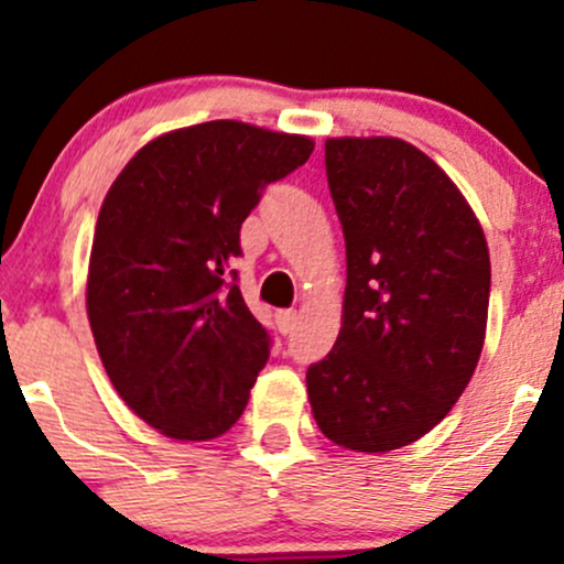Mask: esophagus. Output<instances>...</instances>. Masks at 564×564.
<instances>
[{"label":"esophagus","mask_w":564,"mask_h":564,"mask_svg":"<svg viewBox=\"0 0 564 564\" xmlns=\"http://www.w3.org/2000/svg\"><path fill=\"white\" fill-rule=\"evenodd\" d=\"M275 324H278V329H281L283 335H289V333H292V329H297L300 314H297V311H278Z\"/></svg>","instance_id":"obj_1"}]
</instances>
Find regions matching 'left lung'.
<instances>
[{"mask_svg": "<svg viewBox=\"0 0 564 564\" xmlns=\"http://www.w3.org/2000/svg\"><path fill=\"white\" fill-rule=\"evenodd\" d=\"M346 240L344 324L308 368L316 425L388 453L429 434L469 384L486 338V235L453 180L401 139H327Z\"/></svg>", "mask_w": 564, "mask_h": 564, "instance_id": "left-lung-1", "label": "left lung"}]
</instances>
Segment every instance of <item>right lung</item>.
Segmentation results:
<instances>
[{
    "instance_id": "obj_1",
    "label": "right lung",
    "mask_w": 564,
    "mask_h": 564,
    "mask_svg": "<svg viewBox=\"0 0 564 564\" xmlns=\"http://www.w3.org/2000/svg\"><path fill=\"white\" fill-rule=\"evenodd\" d=\"M311 152L305 135L215 119L141 147L106 193L89 324L111 384L161 434L207 442L246 412L272 335L248 311L231 261L264 187Z\"/></svg>"
}]
</instances>
